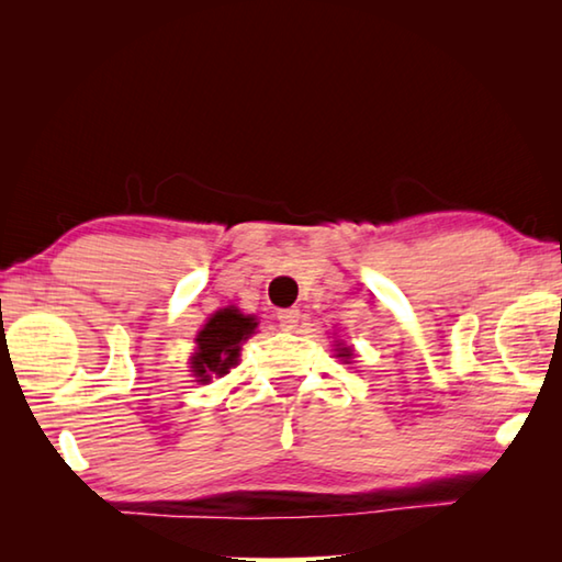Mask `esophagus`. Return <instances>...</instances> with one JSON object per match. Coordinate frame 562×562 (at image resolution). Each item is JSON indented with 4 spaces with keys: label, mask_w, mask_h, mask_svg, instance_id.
I'll use <instances>...</instances> for the list:
<instances>
[{
    "label": "esophagus",
    "mask_w": 562,
    "mask_h": 562,
    "mask_svg": "<svg viewBox=\"0 0 562 562\" xmlns=\"http://www.w3.org/2000/svg\"><path fill=\"white\" fill-rule=\"evenodd\" d=\"M278 322H280V327L284 329V331H292V329H297V322H300V310H280L278 312Z\"/></svg>",
    "instance_id": "34e87169"
}]
</instances>
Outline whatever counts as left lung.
<instances>
[{"instance_id":"obj_1","label":"left lung","mask_w":562,"mask_h":562,"mask_svg":"<svg viewBox=\"0 0 562 562\" xmlns=\"http://www.w3.org/2000/svg\"><path fill=\"white\" fill-rule=\"evenodd\" d=\"M337 357H341V359H351V349L347 347V345H337Z\"/></svg>"}]
</instances>
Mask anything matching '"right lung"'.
<instances>
[{
	"mask_svg": "<svg viewBox=\"0 0 562 562\" xmlns=\"http://www.w3.org/2000/svg\"><path fill=\"white\" fill-rule=\"evenodd\" d=\"M255 327H258L255 317L243 315L233 304L217 310L195 337V351L190 357V372L195 382L207 384L213 376H225L231 372V367H235L240 357V345L252 335Z\"/></svg>",
	"mask_w": 562,
	"mask_h": 562,
	"instance_id": "right-lung-1",
	"label": "right lung"
}]
</instances>
